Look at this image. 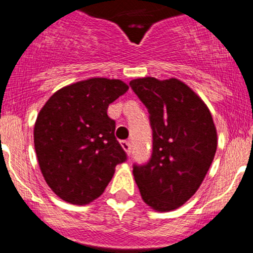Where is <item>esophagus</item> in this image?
Returning <instances> with one entry per match:
<instances>
[{"instance_id":"esophagus-1","label":"esophagus","mask_w":253,"mask_h":253,"mask_svg":"<svg viewBox=\"0 0 253 253\" xmlns=\"http://www.w3.org/2000/svg\"><path fill=\"white\" fill-rule=\"evenodd\" d=\"M121 144H122V147H123V149L126 150V154L130 155V152H131V142H130L129 140H123V141H122Z\"/></svg>"}]
</instances>
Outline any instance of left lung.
<instances>
[{
    "instance_id": "1",
    "label": "left lung",
    "mask_w": 253,
    "mask_h": 253,
    "mask_svg": "<svg viewBox=\"0 0 253 253\" xmlns=\"http://www.w3.org/2000/svg\"><path fill=\"white\" fill-rule=\"evenodd\" d=\"M130 87L149 112L152 154L132 166L141 198L157 211L183 206L201 187L216 151L217 136L208 107L177 79L144 77Z\"/></svg>"
}]
</instances>
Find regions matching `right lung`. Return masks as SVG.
<instances>
[{"instance_id":"add662e5","label":"right lung","mask_w":253,"mask_h":253,"mask_svg":"<svg viewBox=\"0 0 253 253\" xmlns=\"http://www.w3.org/2000/svg\"><path fill=\"white\" fill-rule=\"evenodd\" d=\"M129 89L121 80H84L55 92L34 126V147L47 186L62 201L84 206L98 198L126 154L107 114Z\"/></svg>"}]
</instances>
